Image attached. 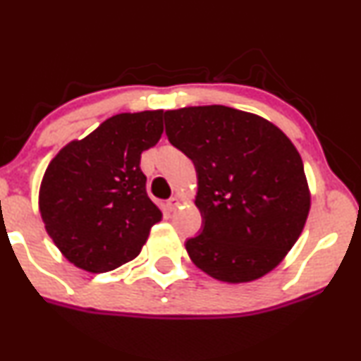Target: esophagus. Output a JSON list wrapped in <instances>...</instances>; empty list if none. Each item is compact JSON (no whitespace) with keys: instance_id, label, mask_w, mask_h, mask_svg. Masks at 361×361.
<instances>
[{"instance_id":"esophagus-1","label":"esophagus","mask_w":361,"mask_h":361,"mask_svg":"<svg viewBox=\"0 0 361 361\" xmlns=\"http://www.w3.org/2000/svg\"><path fill=\"white\" fill-rule=\"evenodd\" d=\"M180 204H181L180 197H171V198H169V200H168L166 205H168L169 210H176L178 207H180Z\"/></svg>"}]
</instances>
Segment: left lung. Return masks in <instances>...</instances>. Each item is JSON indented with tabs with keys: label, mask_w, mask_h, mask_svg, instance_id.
<instances>
[{
	"label": "left lung",
	"mask_w": 361,
	"mask_h": 361,
	"mask_svg": "<svg viewBox=\"0 0 361 361\" xmlns=\"http://www.w3.org/2000/svg\"><path fill=\"white\" fill-rule=\"evenodd\" d=\"M168 140L193 161L204 229L185 243L207 275L261 279L297 243L310 209L304 163L271 122L224 105L164 111Z\"/></svg>",
	"instance_id": "left-lung-1"
}]
</instances>
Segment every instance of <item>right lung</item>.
I'll use <instances>...</instances> for the list:
<instances>
[{"instance_id": "obj_1", "label": "right lung", "mask_w": 361, "mask_h": 361, "mask_svg": "<svg viewBox=\"0 0 361 361\" xmlns=\"http://www.w3.org/2000/svg\"><path fill=\"white\" fill-rule=\"evenodd\" d=\"M163 110L118 114L57 152L39 209L54 244L81 270L105 273L139 255L163 214L146 192L140 154L163 134Z\"/></svg>"}]
</instances>
